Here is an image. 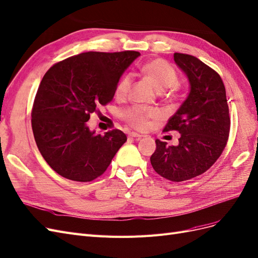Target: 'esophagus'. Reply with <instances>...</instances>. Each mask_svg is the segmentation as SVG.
Masks as SVG:
<instances>
[{
  "label": "esophagus",
  "mask_w": 258,
  "mask_h": 258,
  "mask_svg": "<svg viewBox=\"0 0 258 258\" xmlns=\"http://www.w3.org/2000/svg\"><path fill=\"white\" fill-rule=\"evenodd\" d=\"M128 136H129L130 138H138V139H141L142 137H143V136H141V135H139V133H137V132H130Z\"/></svg>",
  "instance_id": "obj_1"
}]
</instances>
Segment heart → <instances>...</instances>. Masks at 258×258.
<instances>
[{
	"instance_id": "heart-1",
	"label": "heart",
	"mask_w": 258,
	"mask_h": 258,
	"mask_svg": "<svg viewBox=\"0 0 258 258\" xmlns=\"http://www.w3.org/2000/svg\"><path fill=\"white\" fill-rule=\"evenodd\" d=\"M143 72L147 79L158 91H164L171 87L174 90L178 83V75L175 68L166 60L157 58L146 63ZM131 85V77L129 75L122 76L115 87V95L118 98L126 97ZM161 116L160 111L154 108H143V106H131L122 112V119L130 127L137 130H146L152 125V121L157 120Z\"/></svg>"
}]
</instances>
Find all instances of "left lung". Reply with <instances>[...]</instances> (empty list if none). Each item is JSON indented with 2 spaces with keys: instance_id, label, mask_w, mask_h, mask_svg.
<instances>
[{
  "instance_id": "left-lung-1",
  "label": "left lung",
  "mask_w": 258,
  "mask_h": 258,
  "mask_svg": "<svg viewBox=\"0 0 258 258\" xmlns=\"http://www.w3.org/2000/svg\"><path fill=\"white\" fill-rule=\"evenodd\" d=\"M174 60L191 84L188 98L163 128V132L178 131L179 144L167 146L157 139L150 163L163 178L179 182L215 164L227 144L230 119L225 86L216 70L183 53H174Z\"/></svg>"
}]
</instances>
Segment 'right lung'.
Wrapping results in <instances>:
<instances>
[{
  "mask_svg": "<svg viewBox=\"0 0 258 258\" xmlns=\"http://www.w3.org/2000/svg\"><path fill=\"white\" fill-rule=\"evenodd\" d=\"M139 55L138 51L84 52L44 74L33 103L32 129L41 156L58 175L92 181L127 141L118 129L96 135L86 121L113 100L120 76Z\"/></svg>",
  "mask_w": 258,
  "mask_h": 258,
  "instance_id": "obj_1",
  "label": "right lung"
}]
</instances>
